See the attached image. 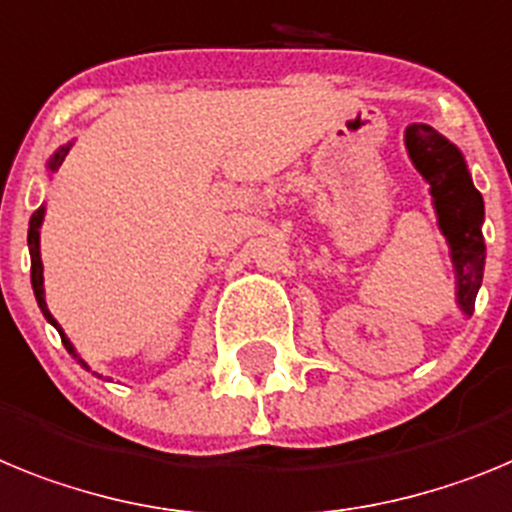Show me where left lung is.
I'll list each match as a JSON object with an SVG mask.
<instances>
[{
    "mask_svg": "<svg viewBox=\"0 0 512 512\" xmlns=\"http://www.w3.org/2000/svg\"><path fill=\"white\" fill-rule=\"evenodd\" d=\"M407 151L420 175L430 182L438 221L451 244V257L459 275V304L466 314L482 286L484 201L466 172L461 151L430 126L407 128Z\"/></svg>",
    "mask_w": 512,
    "mask_h": 512,
    "instance_id": "obj_1",
    "label": "left lung"
}]
</instances>
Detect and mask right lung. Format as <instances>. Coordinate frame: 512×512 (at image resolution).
<instances>
[{
    "label": "right lung",
    "mask_w": 512,
    "mask_h": 512,
    "mask_svg": "<svg viewBox=\"0 0 512 512\" xmlns=\"http://www.w3.org/2000/svg\"><path fill=\"white\" fill-rule=\"evenodd\" d=\"M66 151L69 149H61V151H56V157L51 159V170H56V167H59L61 162H64V157H66ZM41 221H43V208H38V211L33 213V219H30V229H28V247H30V278H33V291H35V299H38V306H41V311L43 314H46V319L48 322L53 324V327H56V330H59V335H61V342H64L66 345V350H69L71 355H74V358H77V363H82L84 368H87V363L82 361V358H79L77 353H74V348H71V342L66 340V335L64 332H61V327L56 322H53V317H51V311H48V306H46V299H43V262H41Z\"/></svg>",
    "instance_id": "right-lung-1"
}]
</instances>
